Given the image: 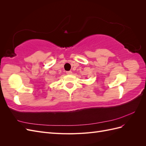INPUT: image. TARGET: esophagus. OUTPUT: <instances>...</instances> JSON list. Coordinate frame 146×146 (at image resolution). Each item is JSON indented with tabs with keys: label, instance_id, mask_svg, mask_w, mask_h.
Here are the masks:
<instances>
[{
	"label": "esophagus",
	"instance_id": "esophagus-1",
	"mask_svg": "<svg viewBox=\"0 0 146 146\" xmlns=\"http://www.w3.org/2000/svg\"><path fill=\"white\" fill-rule=\"evenodd\" d=\"M72 71H70V70H69V71H67L66 72V74H72Z\"/></svg>",
	"mask_w": 146,
	"mask_h": 146
}]
</instances>
